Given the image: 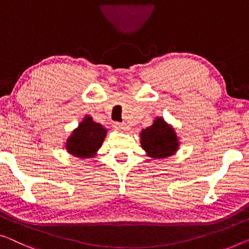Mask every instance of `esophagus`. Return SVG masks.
Wrapping results in <instances>:
<instances>
[{
	"label": "esophagus",
	"instance_id": "1",
	"mask_svg": "<svg viewBox=\"0 0 249 249\" xmlns=\"http://www.w3.org/2000/svg\"><path fill=\"white\" fill-rule=\"evenodd\" d=\"M113 126H114V127L116 128V129H124V131H125V129L128 128L127 126H126L125 124H123V123H118V122H114Z\"/></svg>",
	"mask_w": 249,
	"mask_h": 249
}]
</instances>
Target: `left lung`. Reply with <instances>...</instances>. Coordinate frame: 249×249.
<instances>
[{
  "mask_svg": "<svg viewBox=\"0 0 249 249\" xmlns=\"http://www.w3.org/2000/svg\"><path fill=\"white\" fill-rule=\"evenodd\" d=\"M141 146L151 158L163 159L172 155L178 150V142L174 129L162 118H157L153 125L141 133Z\"/></svg>",
  "mask_w": 249,
  "mask_h": 249,
  "instance_id": "left-lung-1",
  "label": "left lung"
}]
</instances>
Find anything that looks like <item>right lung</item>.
Segmentation results:
<instances>
[{"label": "right lung", "mask_w": 249, "mask_h": 249, "mask_svg": "<svg viewBox=\"0 0 249 249\" xmlns=\"http://www.w3.org/2000/svg\"><path fill=\"white\" fill-rule=\"evenodd\" d=\"M106 129L90 117L84 118L67 141V150L78 158H90L102 146Z\"/></svg>", "instance_id": "obj_1"}]
</instances>
